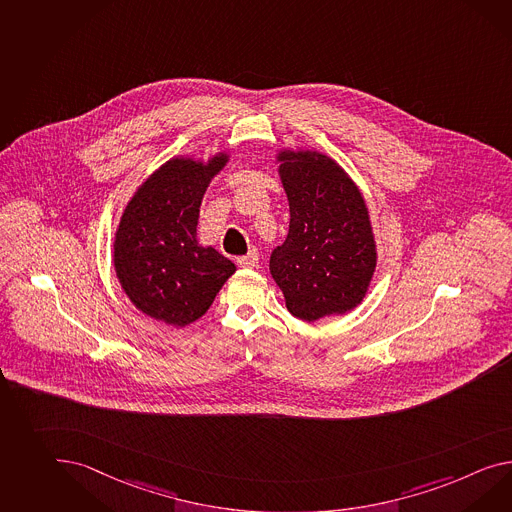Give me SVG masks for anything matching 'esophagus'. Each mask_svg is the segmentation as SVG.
<instances>
[{
  "label": "esophagus",
  "instance_id": "1",
  "mask_svg": "<svg viewBox=\"0 0 512 512\" xmlns=\"http://www.w3.org/2000/svg\"><path fill=\"white\" fill-rule=\"evenodd\" d=\"M237 265H239L241 269H252V267H256V265H258V250L250 249L245 256H239V258H237Z\"/></svg>",
  "mask_w": 512,
  "mask_h": 512
}]
</instances>
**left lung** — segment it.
Wrapping results in <instances>:
<instances>
[{
	"mask_svg": "<svg viewBox=\"0 0 512 512\" xmlns=\"http://www.w3.org/2000/svg\"><path fill=\"white\" fill-rule=\"evenodd\" d=\"M275 163L289 204L286 241L269 269L286 308L314 323L362 304L377 269L366 198L336 159L308 148H278Z\"/></svg>",
	"mask_w": 512,
	"mask_h": 512,
	"instance_id": "obj_1",
	"label": "left lung"
}]
</instances>
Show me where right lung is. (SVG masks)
Returning a JSON list of instances; mask_svg holds the SVG:
<instances>
[{
  "mask_svg": "<svg viewBox=\"0 0 512 512\" xmlns=\"http://www.w3.org/2000/svg\"><path fill=\"white\" fill-rule=\"evenodd\" d=\"M230 161L221 150L202 159L174 156L135 189L120 215L113 265L133 306L184 328L210 310L236 265L197 237L200 204Z\"/></svg>",
  "mask_w": 512,
  "mask_h": 512,
  "instance_id": "1",
  "label": "right lung"
}]
</instances>
